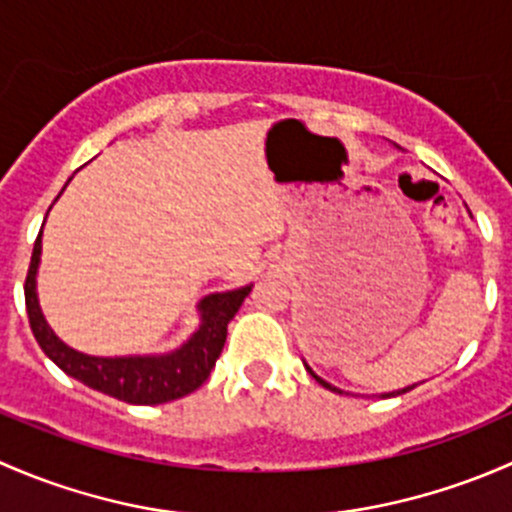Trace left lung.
<instances>
[{
	"label": "left lung",
	"instance_id": "obj_1",
	"mask_svg": "<svg viewBox=\"0 0 512 512\" xmlns=\"http://www.w3.org/2000/svg\"><path fill=\"white\" fill-rule=\"evenodd\" d=\"M304 369H307L309 374H312V379L317 381V384H322L324 389H329V391H337V394H344L342 389H337V386H332V384H329V381H324L322 376H317V374H314V371H312V366H309L307 361H304ZM414 386H416V384H414ZM414 386H404V389H399V391H389V394H381V396H384V399H389V396H399V394H406V391H411V389H414Z\"/></svg>",
	"mask_w": 512,
	"mask_h": 512
}]
</instances>
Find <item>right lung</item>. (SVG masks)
Wrapping results in <instances>:
<instances>
[{"mask_svg": "<svg viewBox=\"0 0 512 512\" xmlns=\"http://www.w3.org/2000/svg\"><path fill=\"white\" fill-rule=\"evenodd\" d=\"M71 180V178H69ZM66 188V185H64ZM64 193V190H61ZM59 193V195H61ZM41 262V232L34 242L32 265H29L24 299L32 332L44 354L89 389L113 396L118 401L138 406H156L165 401L183 399L193 394L213 371L215 361L225 347L227 324L245 302L252 285L213 292L198 302L200 324L178 349L165 354H128V356H91L69 347L56 337L54 329L41 312L36 294V275Z\"/></svg>", "mask_w": 512, "mask_h": 512, "instance_id": "right-lung-1", "label": "right lung"}]
</instances>
